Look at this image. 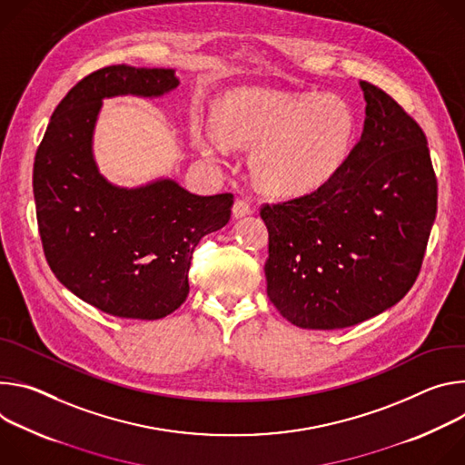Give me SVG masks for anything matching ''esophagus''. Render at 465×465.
<instances>
[{"instance_id":"esophagus-1","label":"esophagus","mask_w":465,"mask_h":465,"mask_svg":"<svg viewBox=\"0 0 465 465\" xmlns=\"http://www.w3.org/2000/svg\"><path fill=\"white\" fill-rule=\"evenodd\" d=\"M251 213H252V209H251V204H249L245 199H236V203H234V206H232V216H234L236 220L245 218V216H249Z\"/></svg>"}]
</instances>
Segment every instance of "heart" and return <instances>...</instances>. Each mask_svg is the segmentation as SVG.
<instances>
[{
	"mask_svg": "<svg viewBox=\"0 0 465 465\" xmlns=\"http://www.w3.org/2000/svg\"><path fill=\"white\" fill-rule=\"evenodd\" d=\"M216 134L225 145L254 147L251 166L259 183L275 193H306L334 177L356 140V116L340 95L286 94L236 88L214 109ZM203 153L216 138L197 134Z\"/></svg>",
	"mask_w": 465,
	"mask_h": 465,
	"instance_id": "b5f03b06",
	"label": "heart"
}]
</instances>
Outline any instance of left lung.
Returning a JSON list of instances; mask_svg holds the SVG:
<instances>
[{"instance_id":"1","label":"left lung","mask_w":465,"mask_h":465,"mask_svg":"<svg viewBox=\"0 0 465 465\" xmlns=\"http://www.w3.org/2000/svg\"><path fill=\"white\" fill-rule=\"evenodd\" d=\"M364 131L318 190L264 204L268 297L301 329H345L397 304L416 282L436 220L425 133L384 90L360 81Z\"/></svg>"}]
</instances>
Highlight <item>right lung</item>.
<instances>
[{
    "label": "right lung",
    "mask_w": 465,
    "mask_h": 465,
    "mask_svg": "<svg viewBox=\"0 0 465 465\" xmlns=\"http://www.w3.org/2000/svg\"><path fill=\"white\" fill-rule=\"evenodd\" d=\"M172 68H101L59 103L35 157L33 192L45 261L79 299L118 318L161 320L188 297L195 245L229 223L232 193L195 195L170 177L127 188L99 173L103 99L161 97Z\"/></svg>",
    "instance_id": "right-lung-1"
}]
</instances>
